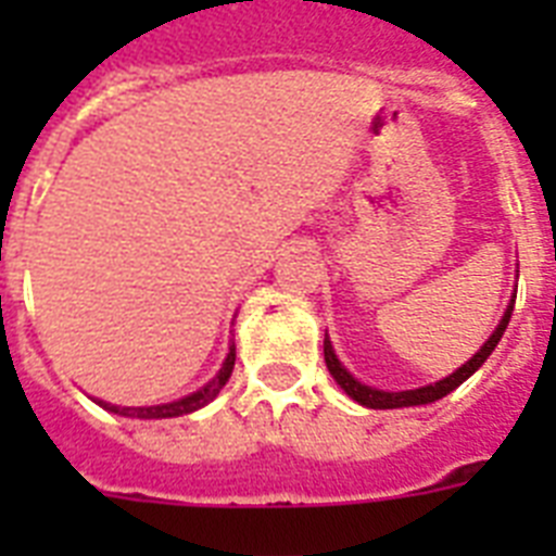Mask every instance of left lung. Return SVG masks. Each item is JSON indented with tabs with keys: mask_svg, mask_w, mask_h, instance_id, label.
<instances>
[{
	"mask_svg": "<svg viewBox=\"0 0 556 556\" xmlns=\"http://www.w3.org/2000/svg\"><path fill=\"white\" fill-rule=\"evenodd\" d=\"M510 312H514V303L508 305V312H505V317H502V323L496 326V331L491 334V340L484 343L479 352H476L470 361H467L465 366H458L450 378L439 380V383H430V387H421V389H406V392H383V389H371L366 387V383H361V380H355L352 375H349L346 369H343V364L338 361V355H334V349H331L329 338L323 340V355H326V366H329L331 378L338 380L340 387L346 389V395H352L357 401V404L364 406H371V409H397V406H418V404H432V401H439V397L450 395L453 389L458 387V383H465L470 375H473L479 366L491 357V352L496 349V343L502 340V334H505V329H508V320H510Z\"/></svg>",
	"mask_w": 556,
	"mask_h": 556,
	"instance_id": "left-lung-1",
	"label": "left lung"
}]
</instances>
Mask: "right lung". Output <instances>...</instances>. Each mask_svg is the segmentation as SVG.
<instances>
[{
  "mask_svg": "<svg viewBox=\"0 0 556 556\" xmlns=\"http://www.w3.org/2000/svg\"><path fill=\"white\" fill-rule=\"evenodd\" d=\"M233 364H236V349H230V355L225 357V364H222V369H218V375L213 380H210L207 387H201L199 392H192V395L181 397V401H173V404H161V406H109L103 404V401H98V404H103L106 409H112V413L117 415H132V418H176V415H187V413H195L199 406L210 404L213 397L218 395V389L225 387L227 378H230V371H233Z\"/></svg>",
  "mask_w": 556,
  "mask_h": 556,
  "instance_id": "right-lung-1",
  "label": "right lung"
}]
</instances>
